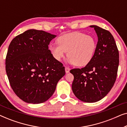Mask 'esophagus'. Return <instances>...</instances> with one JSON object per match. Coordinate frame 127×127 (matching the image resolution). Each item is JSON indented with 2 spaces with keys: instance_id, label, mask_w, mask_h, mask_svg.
<instances>
[{
  "instance_id": "esophagus-1",
  "label": "esophagus",
  "mask_w": 127,
  "mask_h": 127,
  "mask_svg": "<svg viewBox=\"0 0 127 127\" xmlns=\"http://www.w3.org/2000/svg\"><path fill=\"white\" fill-rule=\"evenodd\" d=\"M70 71V68H69L68 67H65V72L66 73H68Z\"/></svg>"
}]
</instances>
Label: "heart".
Listing matches in <instances>:
<instances>
[{"instance_id": "b5f03b06", "label": "heart", "mask_w": 127, "mask_h": 127, "mask_svg": "<svg viewBox=\"0 0 127 127\" xmlns=\"http://www.w3.org/2000/svg\"><path fill=\"white\" fill-rule=\"evenodd\" d=\"M57 43L49 46L53 58L60 61L67 51V62L77 66L87 65L93 59L96 49L94 38L81 32L64 34L58 38Z\"/></svg>"}]
</instances>
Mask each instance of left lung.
Here are the masks:
<instances>
[{"label":"left lung","instance_id":"1","mask_svg":"<svg viewBox=\"0 0 127 127\" xmlns=\"http://www.w3.org/2000/svg\"><path fill=\"white\" fill-rule=\"evenodd\" d=\"M96 49L93 58L86 66L73 69L72 88L81 101L93 103L103 98L110 91L117 77L119 54L113 36L110 32L96 25Z\"/></svg>","mask_w":127,"mask_h":127}]
</instances>
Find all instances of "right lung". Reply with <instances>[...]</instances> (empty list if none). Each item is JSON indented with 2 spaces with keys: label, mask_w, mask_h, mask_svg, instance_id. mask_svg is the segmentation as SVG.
<instances>
[{
  "label": "right lung",
  "mask_w": 127,
  "mask_h": 127,
  "mask_svg": "<svg viewBox=\"0 0 127 127\" xmlns=\"http://www.w3.org/2000/svg\"><path fill=\"white\" fill-rule=\"evenodd\" d=\"M56 35L29 29L14 38L8 46L6 71L14 93L23 101L41 103L54 93L65 67L48 50Z\"/></svg>",
  "instance_id": "1"
}]
</instances>
